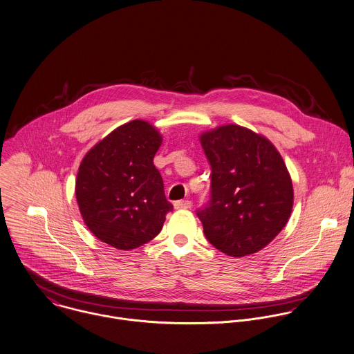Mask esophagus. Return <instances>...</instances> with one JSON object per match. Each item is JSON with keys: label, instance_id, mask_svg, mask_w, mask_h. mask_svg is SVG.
<instances>
[{"label": "esophagus", "instance_id": "34e87169", "mask_svg": "<svg viewBox=\"0 0 354 354\" xmlns=\"http://www.w3.org/2000/svg\"><path fill=\"white\" fill-rule=\"evenodd\" d=\"M174 207L177 210H185V209H191L192 207V202L191 201H177L174 203Z\"/></svg>", "mask_w": 354, "mask_h": 354}]
</instances>
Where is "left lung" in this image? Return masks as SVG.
<instances>
[{"mask_svg": "<svg viewBox=\"0 0 354 354\" xmlns=\"http://www.w3.org/2000/svg\"><path fill=\"white\" fill-rule=\"evenodd\" d=\"M212 167L209 202L196 210L206 239L231 257L254 254L287 224L294 202L283 158L265 137L237 124L201 136Z\"/></svg>", "mask_w": 354, "mask_h": 354, "instance_id": "8db88e82", "label": "left lung"}]
</instances>
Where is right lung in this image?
<instances>
[{
    "label": "right lung",
    "mask_w": 354,
    "mask_h": 354,
    "mask_svg": "<svg viewBox=\"0 0 354 354\" xmlns=\"http://www.w3.org/2000/svg\"><path fill=\"white\" fill-rule=\"evenodd\" d=\"M162 144L145 120L111 131L84 158L75 183L81 216L91 232L119 248H137L162 231L173 205L153 165Z\"/></svg>",
    "instance_id": "right-lung-1"
}]
</instances>
